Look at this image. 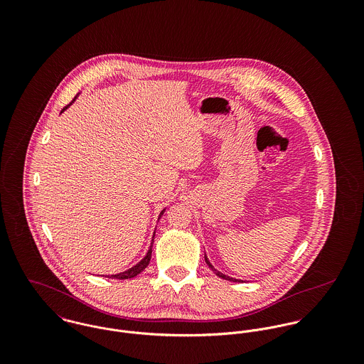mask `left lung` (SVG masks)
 <instances>
[{
	"mask_svg": "<svg viewBox=\"0 0 364 364\" xmlns=\"http://www.w3.org/2000/svg\"><path fill=\"white\" fill-rule=\"evenodd\" d=\"M205 260H206V263H208V267H210V269H211V270H213V272H214V273H215L218 277H221V279H225V280H230V282H235V283H237V282H238V283H240V282H242V280H240V279H234V277H230V276H227V274L221 273L220 270H217V269H215V267H214V266L210 263V260H208V257H206V254H205Z\"/></svg>",
	"mask_w": 364,
	"mask_h": 364,
	"instance_id": "left-lung-1",
	"label": "left lung"
}]
</instances>
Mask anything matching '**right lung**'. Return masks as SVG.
<instances>
[{"mask_svg": "<svg viewBox=\"0 0 364 364\" xmlns=\"http://www.w3.org/2000/svg\"><path fill=\"white\" fill-rule=\"evenodd\" d=\"M78 98V94L75 95V98L71 101V104L67 105L65 107H63V110H61V113L67 109V107H70L71 105L74 104V101ZM164 211H165V208H162L161 210V213H159V215H158V220L162 217V214H164ZM154 237H156V231H154V234H153V240H151V244H150V248H149V251H147V254H146V257L143 258V259L140 260V262H137L133 267H130V269H127V270H124V272H120V273H117V274H107L106 277H112V279H119V280H123V279H132V277H136L137 274H140L147 266H149V263H150V259H151V252H153V242H154Z\"/></svg>", "mask_w": 364, "mask_h": 364, "instance_id": "obj_1", "label": "right lung"}]
</instances>
